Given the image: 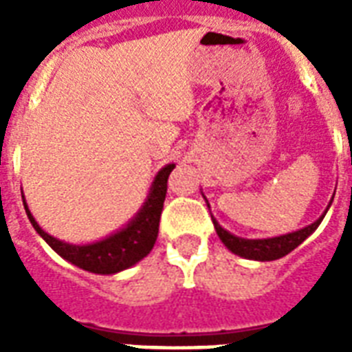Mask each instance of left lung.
Here are the masks:
<instances>
[{"mask_svg":"<svg viewBox=\"0 0 352 352\" xmlns=\"http://www.w3.org/2000/svg\"><path fill=\"white\" fill-rule=\"evenodd\" d=\"M331 203H333V199H331ZM331 203H329V206H331ZM206 204H208V201H206ZM327 210L323 212V215L320 219H316L312 225L305 226V228H301V230L290 232V234L285 235H278V237H267V239H245V237H237V235L225 230V228L215 221L214 215H212V221H214L215 232L219 235V239L225 243V246L228 250L234 252L235 256L245 257V259H254V261H274V259H279V257L290 254L296 246H300L312 232L316 230L318 226H320V223L323 221V217H325V214H327Z\"/></svg>","mask_w":352,"mask_h":352,"instance_id":"8db88e82","label":"left lung"}]
</instances>
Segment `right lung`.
Listing matches in <instances>:
<instances>
[{
  "mask_svg": "<svg viewBox=\"0 0 352 352\" xmlns=\"http://www.w3.org/2000/svg\"><path fill=\"white\" fill-rule=\"evenodd\" d=\"M173 168H175V164H166L155 175L148 197L140 206V210L135 214V217L127 221L124 228L107 235L104 239L95 241V243L73 245V243L56 239V237L47 234L45 230H41V226L36 223L29 206L23 201L25 212H27L30 225L34 226V230L65 261L73 263L78 268H84V270L93 274L107 276V274L122 272V270L137 265L153 248L157 235H159V221L160 214H162V206H164L166 190H168V177H170ZM21 197L25 199L23 192H21Z\"/></svg>",
  "mask_w": 352,
  "mask_h": 352,
  "instance_id": "obj_1",
  "label": "right lung"
}]
</instances>
